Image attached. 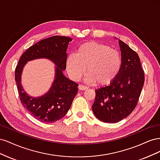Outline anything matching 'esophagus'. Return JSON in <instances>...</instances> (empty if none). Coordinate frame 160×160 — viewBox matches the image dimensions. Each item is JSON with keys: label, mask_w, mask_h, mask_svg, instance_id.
Returning <instances> with one entry per match:
<instances>
[{"label": "esophagus", "mask_w": 160, "mask_h": 160, "mask_svg": "<svg viewBox=\"0 0 160 160\" xmlns=\"http://www.w3.org/2000/svg\"><path fill=\"white\" fill-rule=\"evenodd\" d=\"M78 88H79V89H80V90H86V89H88V88H87L86 86H85V85H81V84L79 85Z\"/></svg>", "instance_id": "1"}]
</instances>
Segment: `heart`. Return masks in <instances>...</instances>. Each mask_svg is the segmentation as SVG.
Listing matches in <instances>:
<instances>
[{
    "label": "heart",
    "mask_w": 160,
    "mask_h": 160,
    "mask_svg": "<svg viewBox=\"0 0 160 160\" xmlns=\"http://www.w3.org/2000/svg\"><path fill=\"white\" fill-rule=\"evenodd\" d=\"M67 69L71 78L79 80L86 71V81L105 85L112 82L122 66L119 52L101 43L90 41L82 44L76 55L67 57Z\"/></svg>",
    "instance_id": "heart-1"
}]
</instances>
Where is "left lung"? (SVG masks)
<instances>
[{
	"label": "left lung",
	"instance_id": "1",
	"mask_svg": "<svg viewBox=\"0 0 160 160\" xmlns=\"http://www.w3.org/2000/svg\"><path fill=\"white\" fill-rule=\"evenodd\" d=\"M122 66L118 75L108 86L95 90L92 105L96 118L105 123H117L127 118L137 106L144 84L145 76L138 53L122 41Z\"/></svg>",
	"mask_w": 160,
	"mask_h": 160
}]
</instances>
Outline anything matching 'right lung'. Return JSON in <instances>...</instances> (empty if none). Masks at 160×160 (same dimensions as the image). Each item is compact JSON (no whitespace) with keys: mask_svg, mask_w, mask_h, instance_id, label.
<instances>
[{"mask_svg":"<svg viewBox=\"0 0 160 160\" xmlns=\"http://www.w3.org/2000/svg\"><path fill=\"white\" fill-rule=\"evenodd\" d=\"M71 41L72 38L68 37L52 36L38 41L24 52L16 67L15 81L21 103L28 113L40 122L53 123L63 118L78 92L79 85L62 73L66 69V51ZM40 58H46L56 65L55 80L47 94L32 98L23 90L21 73L28 61Z\"/></svg>","mask_w":160,"mask_h":160,"instance_id":"obj_1","label":"right lung"}]
</instances>
